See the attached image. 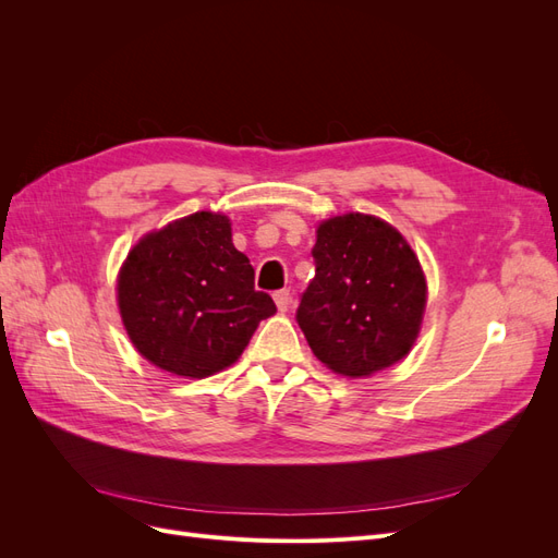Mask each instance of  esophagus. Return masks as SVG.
<instances>
[{"label":"esophagus","instance_id":"1","mask_svg":"<svg viewBox=\"0 0 558 558\" xmlns=\"http://www.w3.org/2000/svg\"><path fill=\"white\" fill-rule=\"evenodd\" d=\"M275 302H277V310L279 312H289V307H291V291H277L275 293Z\"/></svg>","mask_w":558,"mask_h":558}]
</instances>
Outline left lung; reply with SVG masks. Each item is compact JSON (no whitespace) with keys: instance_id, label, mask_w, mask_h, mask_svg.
<instances>
[{"instance_id":"1","label":"left lung","mask_w":558,"mask_h":558,"mask_svg":"<svg viewBox=\"0 0 558 558\" xmlns=\"http://www.w3.org/2000/svg\"><path fill=\"white\" fill-rule=\"evenodd\" d=\"M316 275L295 312L314 356L335 375L369 377L412 351L426 314L424 267L402 232L349 211L316 226Z\"/></svg>"}]
</instances>
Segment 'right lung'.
<instances>
[{"instance_id": "1", "label": "right lung", "mask_w": 558, "mask_h": 558, "mask_svg": "<svg viewBox=\"0 0 558 558\" xmlns=\"http://www.w3.org/2000/svg\"><path fill=\"white\" fill-rule=\"evenodd\" d=\"M116 302L132 347L165 373L205 379L242 356L277 307L253 289V267L232 244L221 211L150 230L116 277Z\"/></svg>"}]
</instances>
